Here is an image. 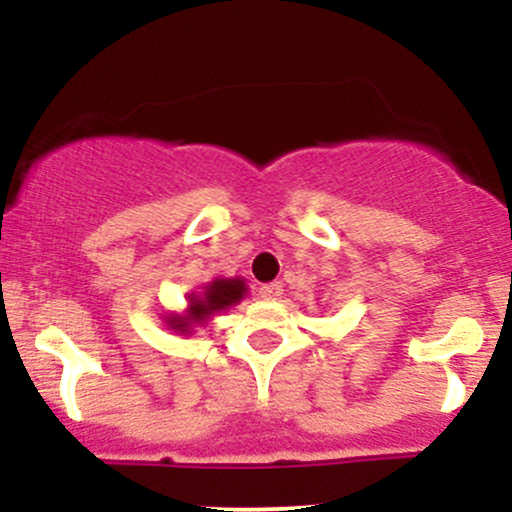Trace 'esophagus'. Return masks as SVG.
Here are the masks:
<instances>
[{"mask_svg": "<svg viewBox=\"0 0 512 512\" xmlns=\"http://www.w3.org/2000/svg\"><path fill=\"white\" fill-rule=\"evenodd\" d=\"M284 293V284L281 281H272V284H264L260 289V296L264 298V301H276V298Z\"/></svg>", "mask_w": 512, "mask_h": 512, "instance_id": "1", "label": "esophagus"}]
</instances>
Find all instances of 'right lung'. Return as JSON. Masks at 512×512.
Masks as SVG:
<instances>
[{
  "mask_svg": "<svg viewBox=\"0 0 512 512\" xmlns=\"http://www.w3.org/2000/svg\"><path fill=\"white\" fill-rule=\"evenodd\" d=\"M245 293H248V286L243 279H214L204 286L202 296H190L185 315H168L166 325L178 334H190L192 327L207 322L214 313L243 301Z\"/></svg>",
  "mask_w": 512,
  "mask_h": 512,
  "instance_id": "1",
  "label": "right lung"
}]
</instances>
